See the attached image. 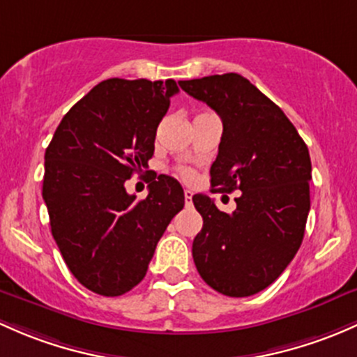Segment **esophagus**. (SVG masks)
Listing matches in <instances>:
<instances>
[{"label": "esophagus", "instance_id": "1", "mask_svg": "<svg viewBox=\"0 0 357 357\" xmlns=\"http://www.w3.org/2000/svg\"><path fill=\"white\" fill-rule=\"evenodd\" d=\"M191 198H193V191L185 190V202H186V205H191Z\"/></svg>", "mask_w": 357, "mask_h": 357}]
</instances>
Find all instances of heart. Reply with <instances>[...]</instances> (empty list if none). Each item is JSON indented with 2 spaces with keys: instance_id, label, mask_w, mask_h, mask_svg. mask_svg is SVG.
<instances>
[{
  "instance_id": "obj_1",
  "label": "heart",
  "mask_w": 357,
  "mask_h": 357,
  "mask_svg": "<svg viewBox=\"0 0 357 357\" xmlns=\"http://www.w3.org/2000/svg\"><path fill=\"white\" fill-rule=\"evenodd\" d=\"M178 174L181 176L183 179H186V181H191V179L195 178V172L191 171V169H188V167H179L178 169Z\"/></svg>"
}]
</instances>
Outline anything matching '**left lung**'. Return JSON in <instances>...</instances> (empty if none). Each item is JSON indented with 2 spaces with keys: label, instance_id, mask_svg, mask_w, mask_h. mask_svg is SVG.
Masks as SVG:
<instances>
[{
  "label": "left lung",
  "instance_id": "obj_1",
  "mask_svg": "<svg viewBox=\"0 0 357 357\" xmlns=\"http://www.w3.org/2000/svg\"><path fill=\"white\" fill-rule=\"evenodd\" d=\"M179 87L222 119L212 191H241L232 213L220 212L207 195L193 197L204 217L191 250L195 265L220 294H257L286 270L303 243L310 152L282 109L241 75L181 80Z\"/></svg>",
  "mask_w": 357,
  "mask_h": 357
}]
</instances>
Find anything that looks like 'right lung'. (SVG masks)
I'll list each match as a JSON object with an SVG mask.
<instances>
[{"instance_id":"add662e5","label":"right lung","mask_w":357,"mask_h":357,"mask_svg":"<svg viewBox=\"0 0 357 357\" xmlns=\"http://www.w3.org/2000/svg\"><path fill=\"white\" fill-rule=\"evenodd\" d=\"M174 80L109 78L66 112L44 162L51 232L75 279L100 296H121L147 273L157 243L185 207L174 178L150 172L137 200L125 181L149 167Z\"/></svg>"}]
</instances>
